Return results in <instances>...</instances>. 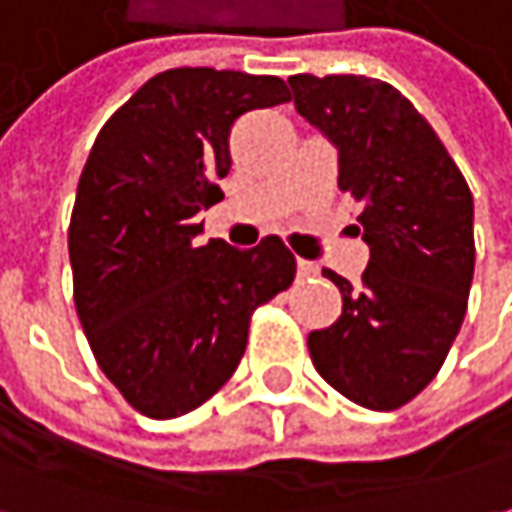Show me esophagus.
Here are the masks:
<instances>
[{"instance_id":"1","label":"esophagus","mask_w":512,"mask_h":512,"mask_svg":"<svg viewBox=\"0 0 512 512\" xmlns=\"http://www.w3.org/2000/svg\"><path fill=\"white\" fill-rule=\"evenodd\" d=\"M298 275H301V278H316L318 266L313 263V260H304V257H298Z\"/></svg>"}]
</instances>
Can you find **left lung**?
Returning <instances> with one entry per match:
<instances>
[{
    "instance_id": "left-lung-1",
    "label": "left lung",
    "mask_w": 512,
    "mask_h": 512,
    "mask_svg": "<svg viewBox=\"0 0 512 512\" xmlns=\"http://www.w3.org/2000/svg\"><path fill=\"white\" fill-rule=\"evenodd\" d=\"M298 115L339 153L371 249L362 286L324 269L342 316L313 330L316 371L356 406L394 411L440 371L466 316L475 269L472 194L426 118L365 75L289 77Z\"/></svg>"
}]
</instances>
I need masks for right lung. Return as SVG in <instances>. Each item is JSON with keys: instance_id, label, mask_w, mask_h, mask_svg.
Wrapping results in <instances>:
<instances>
[{"instance_id": "1", "label": "right lung", "mask_w": 512, "mask_h": 512, "mask_svg": "<svg viewBox=\"0 0 512 512\" xmlns=\"http://www.w3.org/2000/svg\"><path fill=\"white\" fill-rule=\"evenodd\" d=\"M292 95L281 77L170 69L98 133L69 226L75 307L92 353L153 420L182 417L237 371L249 318L295 278L281 237L199 246L196 214L220 202L231 124Z\"/></svg>"}]
</instances>
